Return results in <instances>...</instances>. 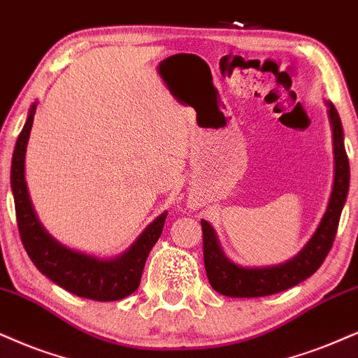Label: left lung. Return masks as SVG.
I'll return each instance as SVG.
<instances>
[{
  "mask_svg": "<svg viewBox=\"0 0 358 358\" xmlns=\"http://www.w3.org/2000/svg\"><path fill=\"white\" fill-rule=\"evenodd\" d=\"M329 121L334 143V186L324 217L314 236L308 239L295 257L279 266L241 267L226 257L220 249L215 231L207 220H201L202 244H204V266L207 279L215 292L227 297H264L272 295L308 279L322 266L332 249L338 220L347 201L350 184V166L343 145L342 121L337 109L327 101Z\"/></svg>",
  "mask_w": 358,
  "mask_h": 358,
  "instance_id": "1",
  "label": "left lung"
}]
</instances>
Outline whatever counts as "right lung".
<instances>
[{"label":"right lung","mask_w":358,"mask_h":358,"mask_svg":"<svg viewBox=\"0 0 358 358\" xmlns=\"http://www.w3.org/2000/svg\"><path fill=\"white\" fill-rule=\"evenodd\" d=\"M36 104L33 103L29 108L11 161V189L21 242L38 271L68 292L98 302L121 301L138 290L145 259L161 237L167 213L157 215L129 249L114 259L92 257L59 244L38 220L24 180L26 145Z\"/></svg>","instance_id":"obj_1"}]
</instances>
